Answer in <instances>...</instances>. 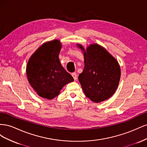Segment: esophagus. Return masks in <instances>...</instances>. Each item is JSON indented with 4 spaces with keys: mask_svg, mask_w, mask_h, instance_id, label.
I'll list each match as a JSON object with an SVG mask.
<instances>
[{
    "mask_svg": "<svg viewBox=\"0 0 147 147\" xmlns=\"http://www.w3.org/2000/svg\"><path fill=\"white\" fill-rule=\"evenodd\" d=\"M72 76L73 77V78H74L75 80H77V75L76 73H75V72L72 73Z\"/></svg>",
    "mask_w": 147,
    "mask_h": 147,
    "instance_id": "esophagus-1",
    "label": "esophagus"
}]
</instances>
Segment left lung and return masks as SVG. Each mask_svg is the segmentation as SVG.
Here are the masks:
<instances>
[{"label": "left lung", "mask_w": 147, "mask_h": 147, "mask_svg": "<svg viewBox=\"0 0 147 147\" xmlns=\"http://www.w3.org/2000/svg\"><path fill=\"white\" fill-rule=\"evenodd\" d=\"M77 46L84 54V67L78 80L88 98L98 103L112 96L117 90L121 77L117 59L98 44H92L86 50Z\"/></svg>", "instance_id": "obj_1"}]
</instances>
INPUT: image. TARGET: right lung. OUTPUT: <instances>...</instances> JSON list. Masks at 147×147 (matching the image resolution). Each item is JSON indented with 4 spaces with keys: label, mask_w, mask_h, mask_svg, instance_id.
<instances>
[{
    "label": "right lung",
    "mask_w": 147,
    "mask_h": 147,
    "mask_svg": "<svg viewBox=\"0 0 147 147\" xmlns=\"http://www.w3.org/2000/svg\"><path fill=\"white\" fill-rule=\"evenodd\" d=\"M62 45L58 40L46 42L30 56L26 67L28 81L37 94L53 99L59 95L73 77L61 65L59 54Z\"/></svg>",
    "instance_id": "1"
}]
</instances>
